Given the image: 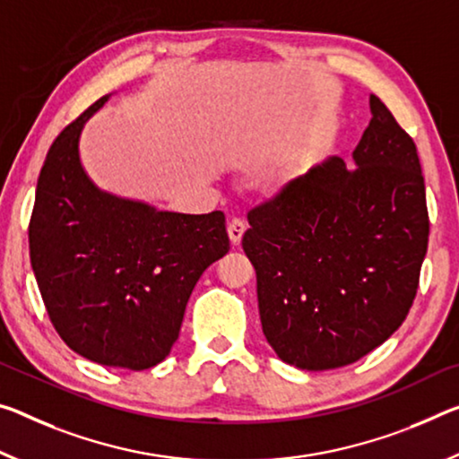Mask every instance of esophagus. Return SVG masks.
Instances as JSON below:
<instances>
[{
  "instance_id": "obj_1",
  "label": "esophagus",
  "mask_w": 459,
  "mask_h": 459,
  "mask_svg": "<svg viewBox=\"0 0 459 459\" xmlns=\"http://www.w3.org/2000/svg\"><path fill=\"white\" fill-rule=\"evenodd\" d=\"M227 230H229L230 243L232 245H238V243H241L243 235H245V230H247V224L241 221V218H232V221L229 222Z\"/></svg>"
}]
</instances>
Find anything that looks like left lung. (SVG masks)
I'll use <instances>...</instances> for the list:
<instances>
[{"mask_svg": "<svg viewBox=\"0 0 459 459\" xmlns=\"http://www.w3.org/2000/svg\"><path fill=\"white\" fill-rule=\"evenodd\" d=\"M369 110L355 169L326 157L247 216L267 343L310 372L358 361L404 323L427 253L417 147L380 98Z\"/></svg>", "mask_w": 459, "mask_h": 459, "instance_id": "1", "label": "left lung"}]
</instances>
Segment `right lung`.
<instances>
[{
  "label": "right lung",
  "mask_w": 459,
  "mask_h": 459,
  "mask_svg": "<svg viewBox=\"0 0 459 459\" xmlns=\"http://www.w3.org/2000/svg\"><path fill=\"white\" fill-rule=\"evenodd\" d=\"M100 98L55 138L36 184L30 264L56 333L101 366L169 355L200 275L230 249L224 214H181L100 190L79 138Z\"/></svg>",
  "instance_id": "obj_1"
}]
</instances>
